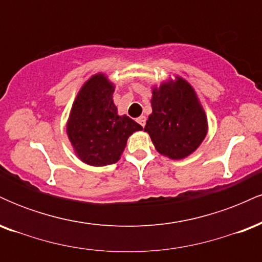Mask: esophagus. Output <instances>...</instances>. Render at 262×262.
I'll use <instances>...</instances> for the list:
<instances>
[{
  "instance_id": "1",
  "label": "esophagus",
  "mask_w": 262,
  "mask_h": 262,
  "mask_svg": "<svg viewBox=\"0 0 262 262\" xmlns=\"http://www.w3.org/2000/svg\"><path fill=\"white\" fill-rule=\"evenodd\" d=\"M137 122L139 123V124L141 125V127H144V125H145V122H146L145 116H140L139 118H137Z\"/></svg>"
}]
</instances>
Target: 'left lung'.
Listing matches in <instances>:
<instances>
[{"instance_id":"obj_1","label":"left lung","mask_w":262,"mask_h":262,"mask_svg":"<svg viewBox=\"0 0 262 262\" xmlns=\"http://www.w3.org/2000/svg\"><path fill=\"white\" fill-rule=\"evenodd\" d=\"M152 112L144 132L159 154L182 160L198 149L208 132V122L197 93L185 79L176 76L152 87Z\"/></svg>"}]
</instances>
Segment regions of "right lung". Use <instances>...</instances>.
Returning <instances> with one entry per match:
<instances>
[{
    "instance_id": "add662e5",
    "label": "right lung",
    "mask_w": 262,
    "mask_h": 262,
    "mask_svg": "<svg viewBox=\"0 0 262 262\" xmlns=\"http://www.w3.org/2000/svg\"><path fill=\"white\" fill-rule=\"evenodd\" d=\"M113 92L114 85L106 75H92L77 93L66 123L75 154L91 166L118 161L128 138L143 129L125 114L119 116Z\"/></svg>"
}]
</instances>
